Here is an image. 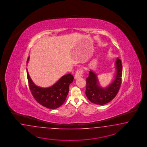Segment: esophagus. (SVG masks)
<instances>
[{"label":"esophagus","mask_w":147,"mask_h":147,"mask_svg":"<svg viewBox=\"0 0 147 147\" xmlns=\"http://www.w3.org/2000/svg\"><path fill=\"white\" fill-rule=\"evenodd\" d=\"M83 73H84V70L82 68H80V69H78L77 71L76 72V75L74 76V78L76 79L79 78L82 76Z\"/></svg>","instance_id":"1"}]
</instances>
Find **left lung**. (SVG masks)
Segmentation results:
<instances>
[{"label":"left lung","mask_w":147,"mask_h":147,"mask_svg":"<svg viewBox=\"0 0 147 147\" xmlns=\"http://www.w3.org/2000/svg\"><path fill=\"white\" fill-rule=\"evenodd\" d=\"M115 79L106 88H102L98 83L97 76L91 70L86 79V95L89 101L98 105H105L115 98L120 88L122 82V65L121 60L117 58L115 62Z\"/></svg>","instance_id":"8db88e82"}]
</instances>
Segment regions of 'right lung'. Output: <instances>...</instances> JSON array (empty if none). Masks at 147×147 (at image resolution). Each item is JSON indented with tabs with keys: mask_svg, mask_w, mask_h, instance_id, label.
<instances>
[{
	"mask_svg": "<svg viewBox=\"0 0 147 147\" xmlns=\"http://www.w3.org/2000/svg\"><path fill=\"white\" fill-rule=\"evenodd\" d=\"M29 58H28L27 63H28ZM26 70L30 89L38 102L44 107L53 109L63 105L69 92V86L74 79L71 74L63 76L54 85L49 87L42 88L33 83Z\"/></svg>",
	"mask_w": 147,
	"mask_h": 147,
	"instance_id": "1",
	"label": "right lung"
}]
</instances>
